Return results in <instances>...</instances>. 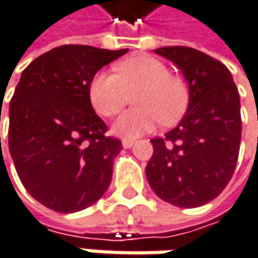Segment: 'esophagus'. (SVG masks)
Returning a JSON list of instances; mask_svg holds the SVG:
<instances>
[{
	"instance_id": "obj_1",
	"label": "esophagus",
	"mask_w": 258,
	"mask_h": 258,
	"mask_svg": "<svg viewBox=\"0 0 258 258\" xmlns=\"http://www.w3.org/2000/svg\"><path fill=\"white\" fill-rule=\"evenodd\" d=\"M134 144H135V139H121V145H123V148H131V147H134Z\"/></svg>"
}]
</instances>
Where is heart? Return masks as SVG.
Here are the masks:
<instances>
[{"instance_id":"1","label":"heart","mask_w":258,"mask_h":258,"mask_svg":"<svg viewBox=\"0 0 258 258\" xmlns=\"http://www.w3.org/2000/svg\"><path fill=\"white\" fill-rule=\"evenodd\" d=\"M116 75L100 72L89 85V100L105 117H113L126 105L129 94L138 108L123 113L113 124V132L137 138L150 132L161 120L172 123L182 116L188 102L185 82L170 75L166 64L150 55L131 57L114 67Z\"/></svg>"}]
</instances>
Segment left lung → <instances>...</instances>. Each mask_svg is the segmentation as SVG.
Segmentation results:
<instances>
[{"mask_svg":"<svg viewBox=\"0 0 258 258\" xmlns=\"http://www.w3.org/2000/svg\"><path fill=\"white\" fill-rule=\"evenodd\" d=\"M154 52L182 72L189 89L188 110L164 138L151 139L145 175L163 201L182 209L210 203L233 175L241 142V104L236 85L219 60L188 46Z\"/></svg>","mask_w":258,"mask_h":258,"instance_id":"obj_1","label":"left lung"}]
</instances>
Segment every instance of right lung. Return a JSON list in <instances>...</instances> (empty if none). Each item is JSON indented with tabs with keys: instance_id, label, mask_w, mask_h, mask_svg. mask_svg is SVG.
<instances>
[{
	"instance_id": "right-lung-1",
	"label": "right lung",
	"mask_w": 258,
	"mask_h": 258,
	"mask_svg": "<svg viewBox=\"0 0 258 258\" xmlns=\"http://www.w3.org/2000/svg\"><path fill=\"white\" fill-rule=\"evenodd\" d=\"M126 52L57 46L35 58L16 86L10 154L26 191L54 212H81L110 186L121 142L104 135L107 126L92 108L89 85L100 69Z\"/></svg>"
}]
</instances>
